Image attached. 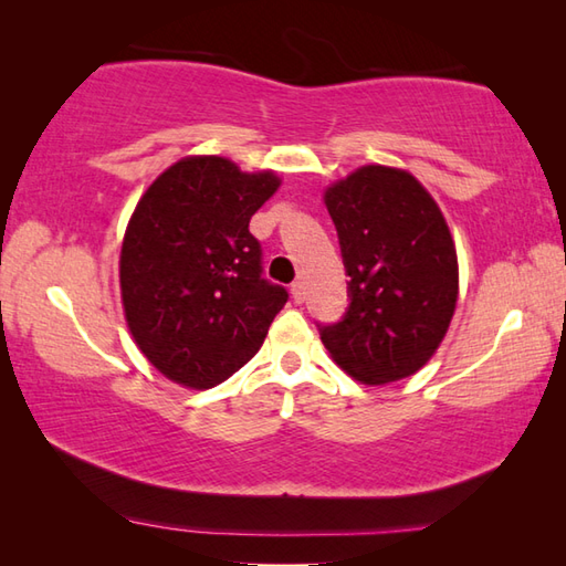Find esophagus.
<instances>
[{
  "instance_id": "esophagus-1",
  "label": "esophagus",
  "mask_w": 566,
  "mask_h": 566,
  "mask_svg": "<svg viewBox=\"0 0 566 566\" xmlns=\"http://www.w3.org/2000/svg\"><path fill=\"white\" fill-rule=\"evenodd\" d=\"M291 293H293L295 303H303V300H305V283L303 281H293Z\"/></svg>"
}]
</instances>
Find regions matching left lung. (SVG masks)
I'll use <instances>...</instances> for the list:
<instances>
[{
	"mask_svg": "<svg viewBox=\"0 0 566 566\" xmlns=\"http://www.w3.org/2000/svg\"><path fill=\"white\" fill-rule=\"evenodd\" d=\"M348 275V307L317 324L350 378L395 382L417 373L443 342L458 303V256L443 212L401 169L360 167L326 188Z\"/></svg>",
	"mask_w": 566,
	"mask_h": 566,
	"instance_id": "1",
	"label": "left lung"
}]
</instances>
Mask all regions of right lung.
Here are the masks:
<instances>
[{"mask_svg":"<svg viewBox=\"0 0 566 566\" xmlns=\"http://www.w3.org/2000/svg\"><path fill=\"white\" fill-rule=\"evenodd\" d=\"M271 171L188 157L147 188L125 230L120 295L135 344L169 380L208 389L261 348L287 291L263 279L249 220Z\"/></svg>","mask_w":566,"mask_h":566,"instance_id":"right-lung-1","label":"right lung"}]
</instances>
